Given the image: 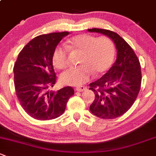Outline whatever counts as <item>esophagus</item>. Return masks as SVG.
Masks as SVG:
<instances>
[{"instance_id":"1","label":"esophagus","mask_w":156,"mask_h":156,"mask_svg":"<svg viewBox=\"0 0 156 156\" xmlns=\"http://www.w3.org/2000/svg\"><path fill=\"white\" fill-rule=\"evenodd\" d=\"M87 90L86 87H78L75 89V91H78V92H83V90Z\"/></svg>"}]
</instances>
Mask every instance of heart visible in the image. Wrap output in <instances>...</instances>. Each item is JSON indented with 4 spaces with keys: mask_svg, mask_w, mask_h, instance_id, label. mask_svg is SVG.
I'll list each match as a JSON object with an SVG mask.
<instances>
[{
    "mask_svg": "<svg viewBox=\"0 0 156 156\" xmlns=\"http://www.w3.org/2000/svg\"><path fill=\"white\" fill-rule=\"evenodd\" d=\"M68 48L81 52V66L71 67L60 76L61 82L70 86H80L95 75L108 71L115 58V46L107 37H96L90 34H80L66 42ZM67 48L58 46L54 50L52 62L55 67L63 69L68 66Z\"/></svg>",
    "mask_w": 156,
    "mask_h": 156,
    "instance_id": "1",
    "label": "heart"
}]
</instances>
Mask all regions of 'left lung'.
Masks as SVG:
<instances>
[{"instance_id": "obj_1", "label": "left lung", "mask_w": 156, "mask_h": 156, "mask_svg": "<svg viewBox=\"0 0 156 156\" xmlns=\"http://www.w3.org/2000/svg\"><path fill=\"white\" fill-rule=\"evenodd\" d=\"M109 37L117 50V60L97 81L90 83L95 99L90 110L102 119H114L124 114L134 104L141 84L140 62L133 49L117 33L105 29H88Z\"/></svg>"}]
</instances>
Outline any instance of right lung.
I'll list each match as a JSON object with an SVG mask.
<instances>
[{
	"label": "right lung",
	"mask_w": 156,
	"mask_h": 156,
	"mask_svg": "<svg viewBox=\"0 0 156 156\" xmlns=\"http://www.w3.org/2000/svg\"><path fill=\"white\" fill-rule=\"evenodd\" d=\"M69 32L38 36L23 48L13 68L16 96L28 115L39 120L60 117L69 99L75 93L72 87L48 90L56 83L53 68L54 50Z\"/></svg>",
	"instance_id": "1"
}]
</instances>
